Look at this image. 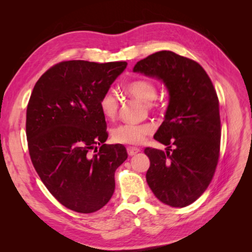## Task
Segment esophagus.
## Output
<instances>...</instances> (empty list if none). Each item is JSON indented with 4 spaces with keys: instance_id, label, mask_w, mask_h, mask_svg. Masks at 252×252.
<instances>
[{
    "instance_id": "34e87169",
    "label": "esophagus",
    "mask_w": 252,
    "mask_h": 252,
    "mask_svg": "<svg viewBox=\"0 0 252 252\" xmlns=\"http://www.w3.org/2000/svg\"><path fill=\"white\" fill-rule=\"evenodd\" d=\"M140 151V149L139 148H136V147H127V152H128V155L130 156V157H132V156H134V155H136L138 154V152Z\"/></svg>"
}]
</instances>
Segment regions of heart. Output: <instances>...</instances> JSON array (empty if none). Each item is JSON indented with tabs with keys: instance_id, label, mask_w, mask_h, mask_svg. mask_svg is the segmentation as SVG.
<instances>
[{
	"instance_id": "obj_1",
	"label": "heart",
	"mask_w": 252,
	"mask_h": 252,
	"mask_svg": "<svg viewBox=\"0 0 252 252\" xmlns=\"http://www.w3.org/2000/svg\"><path fill=\"white\" fill-rule=\"evenodd\" d=\"M126 91L127 94L145 104H151L156 100L158 94L156 84L146 79H139L128 83ZM98 106L106 120L111 121L116 119L119 110V101L118 96L112 90L105 91L100 97ZM152 130L154 128L149 124H123L113 128L111 134L112 139L117 143L138 145L141 144L145 140V136L150 134Z\"/></svg>"
}]
</instances>
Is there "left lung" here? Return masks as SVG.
I'll return each instance as SVG.
<instances>
[{
  "mask_svg": "<svg viewBox=\"0 0 252 252\" xmlns=\"http://www.w3.org/2000/svg\"><path fill=\"white\" fill-rule=\"evenodd\" d=\"M133 71L162 81L169 93L165 120L154 136L168 147L166 152L145 148L150 159L147 184L162 203L186 207L207 189L219 161L220 120L215 87L199 63L168 50L139 61Z\"/></svg>",
  "mask_w": 252,
  "mask_h": 252,
  "instance_id": "1",
  "label": "left lung"
}]
</instances>
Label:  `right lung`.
<instances>
[{"label":"right lung","mask_w":252,"mask_h":252,"mask_svg":"<svg viewBox=\"0 0 252 252\" xmlns=\"http://www.w3.org/2000/svg\"><path fill=\"white\" fill-rule=\"evenodd\" d=\"M126 62H61L35 83L26 112L32 162L49 192L68 209L94 212L109 202L114 172L126 161L108 138L98 101Z\"/></svg>","instance_id":"right-lung-1"}]
</instances>
